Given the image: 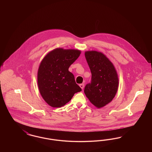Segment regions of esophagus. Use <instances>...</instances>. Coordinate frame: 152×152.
<instances>
[{"instance_id":"1","label":"esophagus","mask_w":152,"mask_h":152,"mask_svg":"<svg viewBox=\"0 0 152 152\" xmlns=\"http://www.w3.org/2000/svg\"><path fill=\"white\" fill-rule=\"evenodd\" d=\"M80 87V88L82 89H83V88H84V83H82V84H80L79 85Z\"/></svg>"}]
</instances>
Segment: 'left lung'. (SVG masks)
Returning a JSON list of instances; mask_svg holds the SVG:
<instances>
[{"instance_id":"8db88e82","label":"left lung","mask_w":152,"mask_h":152,"mask_svg":"<svg viewBox=\"0 0 152 152\" xmlns=\"http://www.w3.org/2000/svg\"><path fill=\"white\" fill-rule=\"evenodd\" d=\"M85 56L92 74L91 81L84 88L88 99L97 108L108 104L116 95L118 79L113 64L104 54L87 51Z\"/></svg>"}]
</instances>
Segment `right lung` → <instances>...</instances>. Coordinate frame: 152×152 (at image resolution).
Instances as JSON below:
<instances>
[{"label":"right lung","mask_w":152,"mask_h":152,"mask_svg":"<svg viewBox=\"0 0 152 152\" xmlns=\"http://www.w3.org/2000/svg\"><path fill=\"white\" fill-rule=\"evenodd\" d=\"M80 53L76 50L56 48L42 61L37 72L38 87L44 100L51 107L64 106L75 93L81 91L74 75L68 71Z\"/></svg>","instance_id":"1"}]
</instances>
